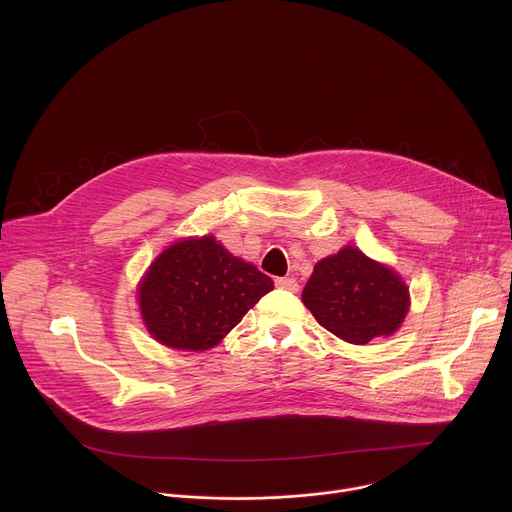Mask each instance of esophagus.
<instances>
[{
	"instance_id": "obj_1",
	"label": "esophagus",
	"mask_w": 512,
	"mask_h": 512,
	"mask_svg": "<svg viewBox=\"0 0 512 512\" xmlns=\"http://www.w3.org/2000/svg\"><path fill=\"white\" fill-rule=\"evenodd\" d=\"M275 285L279 289H287V291H298L300 289V285H298V281L294 277H277Z\"/></svg>"
}]
</instances>
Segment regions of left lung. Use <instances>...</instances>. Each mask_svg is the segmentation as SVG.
I'll return each instance as SVG.
<instances>
[{
  "label": "left lung",
  "mask_w": 512,
  "mask_h": 512,
  "mask_svg": "<svg viewBox=\"0 0 512 512\" xmlns=\"http://www.w3.org/2000/svg\"><path fill=\"white\" fill-rule=\"evenodd\" d=\"M302 300L328 332L350 344H367L403 324L409 287L395 269L344 247L316 263Z\"/></svg>",
  "instance_id": "8db88e82"
}]
</instances>
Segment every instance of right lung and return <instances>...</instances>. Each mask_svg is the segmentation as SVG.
Returning a JSON list of instances; mask_svg holds the SVG:
<instances>
[{
  "instance_id": "add662e5",
  "label": "right lung",
  "mask_w": 512,
  "mask_h": 512,
  "mask_svg": "<svg viewBox=\"0 0 512 512\" xmlns=\"http://www.w3.org/2000/svg\"><path fill=\"white\" fill-rule=\"evenodd\" d=\"M271 289V277L206 235L164 249L141 277L137 298L152 338L198 352L221 342Z\"/></svg>"
}]
</instances>
